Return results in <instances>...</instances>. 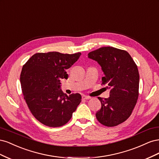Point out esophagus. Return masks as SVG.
<instances>
[{"instance_id":"esophagus-1","label":"esophagus","mask_w":159,"mask_h":159,"mask_svg":"<svg viewBox=\"0 0 159 159\" xmlns=\"http://www.w3.org/2000/svg\"><path fill=\"white\" fill-rule=\"evenodd\" d=\"M91 99V97H89V96L82 95V99Z\"/></svg>"}]
</instances>
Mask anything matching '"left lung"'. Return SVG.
Here are the masks:
<instances>
[{"mask_svg":"<svg viewBox=\"0 0 159 159\" xmlns=\"http://www.w3.org/2000/svg\"><path fill=\"white\" fill-rule=\"evenodd\" d=\"M88 57L102 67V84L110 90L108 98H98L102 107L96 113V118L105 126H117L130 117L137 103V66L127 52L110 46L89 52Z\"/></svg>","mask_w":159,"mask_h":159,"instance_id":"obj_1","label":"left lung"}]
</instances>
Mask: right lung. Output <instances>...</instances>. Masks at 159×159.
<instances>
[{
	"mask_svg": "<svg viewBox=\"0 0 159 159\" xmlns=\"http://www.w3.org/2000/svg\"><path fill=\"white\" fill-rule=\"evenodd\" d=\"M80 55V52L37 53L22 67L20 84L24 98L34 117L46 126H63L81 102L80 93L65 94L60 83L61 80L68 79L66 70Z\"/></svg>",
	"mask_w": 159,
	"mask_h": 159,
	"instance_id": "1",
	"label": "right lung"
}]
</instances>
